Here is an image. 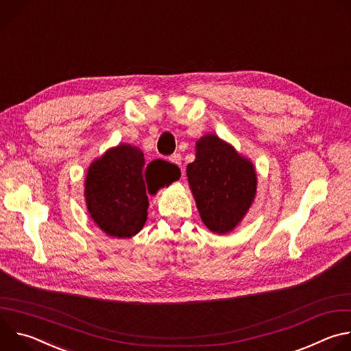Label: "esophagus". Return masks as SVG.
<instances>
[{"instance_id":"obj_1","label":"esophagus","mask_w":351,"mask_h":351,"mask_svg":"<svg viewBox=\"0 0 351 351\" xmlns=\"http://www.w3.org/2000/svg\"><path fill=\"white\" fill-rule=\"evenodd\" d=\"M169 161H171L172 164H175V165H178V167L182 168V156H180L179 153L172 154V156L169 157Z\"/></svg>"}]
</instances>
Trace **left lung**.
Returning <instances> with one entry per match:
<instances>
[{
  "instance_id": "obj_1",
  "label": "left lung",
  "mask_w": 351,
  "mask_h": 351,
  "mask_svg": "<svg viewBox=\"0 0 351 351\" xmlns=\"http://www.w3.org/2000/svg\"><path fill=\"white\" fill-rule=\"evenodd\" d=\"M186 173L204 225L218 234L232 232L257 193L253 162L217 134H206L197 140L195 160Z\"/></svg>"
}]
</instances>
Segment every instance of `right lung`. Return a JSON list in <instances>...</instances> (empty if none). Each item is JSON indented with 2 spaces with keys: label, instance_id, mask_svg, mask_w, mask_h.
Listing matches in <instances>:
<instances>
[{
  "label": "right lung",
  "instance_id": "right-lung-1",
  "mask_svg": "<svg viewBox=\"0 0 351 351\" xmlns=\"http://www.w3.org/2000/svg\"><path fill=\"white\" fill-rule=\"evenodd\" d=\"M179 176L165 173L162 164L156 161L145 167L140 148L119 144L88 167L84 180L87 211L108 236L132 237L147 221V189L168 186Z\"/></svg>",
  "mask_w": 351,
  "mask_h": 351
}]
</instances>
